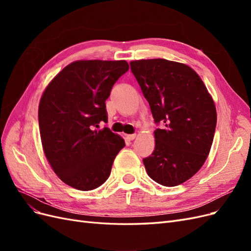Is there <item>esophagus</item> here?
<instances>
[{"mask_svg":"<svg viewBox=\"0 0 251 251\" xmlns=\"http://www.w3.org/2000/svg\"><path fill=\"white\" fill-rule=\"evenodd\" d=\"M136 138V134H132V135H126V139L127 140H134Z\"/></svg>","mask_w":251,"mask_h":251,"instance_id":"34e87169","label":"esophagus"}]
</instances>
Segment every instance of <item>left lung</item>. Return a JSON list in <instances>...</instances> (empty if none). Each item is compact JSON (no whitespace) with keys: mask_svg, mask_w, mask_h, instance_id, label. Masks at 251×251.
<instances>
[{"mask_svg":"<svg viewBox=\"0 0 251 251\" xmlns=\"http://www.w3.org/2000/svg\"><path fill=\"white\" fill-rule=\"evenodd\" d=\"M131 70L149 101L157 128L155 150L143 159L149 176L177 186L198 172L210 151L217 125L216 105L191 67L164 58L132 60Z\"/></svg>","mask_w":251,"mask_h":251,"instance_id":"left-lung-1","label":"left lung"}]
</instances>
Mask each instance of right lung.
<instances>
[{
    "label": "right lung",
    "mask_w": 251,
    "mask_h": 251,
    "mask_svg": "<svg viewBox=\"0 0 251 251\" xmlns=\"http://www.w3.org/2000/svg\"><path fill=\"white\" fill-rule=\"evenodd\" d=\"M130 67L126 60L80 59L66 66L45 89L39 104L43 151L64 183L78 191L100 186L126 143L109 127L105 100Z\"/></svg>",
    "instance_id": "obj_1"
}]
</instances>
